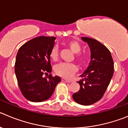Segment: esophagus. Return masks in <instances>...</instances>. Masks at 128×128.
I'll use <instances>...</instances> for the list:
<instances>
[{"label":"esophagus","mask_w":128,"mask_h":128,"mask_svg":"<svg viewBox=\"0 0 128 128\" xmlns=\"http://www.w3.org/2000/svg\"><path fill=\"white\" fill-rule=\"evenodd\" d=\"M62 82H66V83H71V81L70 80H66L64 78H62Z\"/></svg>","instance_id":"34e87169"}]
</instances>
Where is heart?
Masks as SVG:
<instances>
[{
  "label": "heart",
  "instance_id": "b5f03b06",
  "mask_svg": "<svg viewBox=\"0 0 128 128\" xmlns=\"http://www.w3.org/2000/svg\"><path fill=\"white\" fill-rule=\"evenodd\" d=\"M66 47L75 54L74 58L76 61L80 64L83 65L86 63L87 59L86 55L84 53H80L82 50V45L78 41L74 39L69 40L64 44ZM49 56L53 61H57L58 58V48L57 46H52L49 53ZM78 68L74 64L61 63L56 66L54 71L56 74L60 77L64 78H70L77 71Z\"/></svg>",
  "mask_w": 128,
  "mask_h": 128
}]
</instances>
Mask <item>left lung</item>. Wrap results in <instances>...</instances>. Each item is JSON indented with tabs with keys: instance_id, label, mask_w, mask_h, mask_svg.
Here are the masks:
<instances>
[{
	"instance_id": "obj_1",
	"label": "left lung",
	"mask_w": 128,
	"mask_h": 128,
	"mask_svg": "<svg viewBox=\"0 0 128 128\" xmlns=\"http://www.w3.org/2000/svg\"><path fill=\"white\" fill-rule=\"evenodd\" d=\"M91 51V61L79 81L80 88L72 95L75 102L90 106L102 98L114 73V61L109 50L95 39L82 37Z\"/></svg>"
}]
</instances>
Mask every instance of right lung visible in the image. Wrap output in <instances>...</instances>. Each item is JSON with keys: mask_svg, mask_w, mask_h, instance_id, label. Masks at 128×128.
<instances>
[{"mask_svg": "<svg viewBox=\"0 0 128 128\" xmlns=\"http://www.w3.org/2000/svg\"><path fill=\"white\" fill-rule=\"evenodd\" d=\"M54 36H38L20 48L15 62V73L23 96L31 102H40L49 98L61 81L52 76L50 51L54 45ZM50 75L44 77V74Z\"/></svg>", "mask_w": 128, "mask_h": 128, "instance_id": "right-lung-1", "label": "right lung"}]
</instances>
